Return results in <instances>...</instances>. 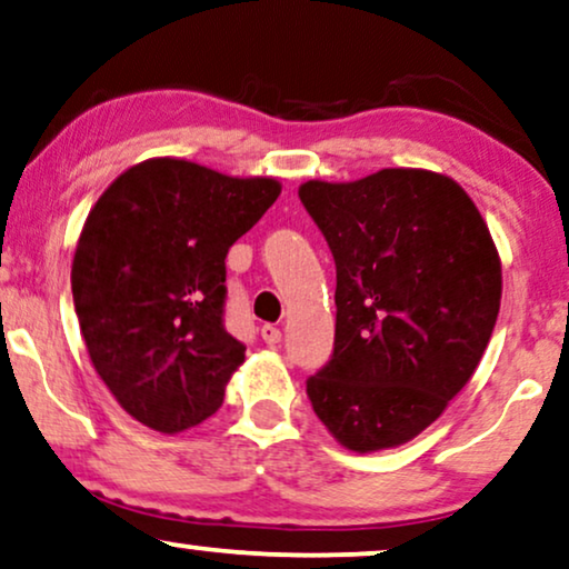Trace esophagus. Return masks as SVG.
<instances>
[{
  "label": "esophagus",
  "instance_id": "34e87169",
  "mask_svg": "<svg viewBox=\"0 0 569 569\" xmlns=\"http://www.w3.org/2000/svg\"><path fill=\"white\" fill-rule=\"evenodd\" d=\"M260 336L268 346H276L280 343V328H276V325H262L260 328Z\"/></svg>",
  "mask_w": 569,
  "mask_h": 569
}]
</instances>
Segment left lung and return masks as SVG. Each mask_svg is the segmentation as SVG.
<instances>
[{
    "label": "left lung",
    "instance_id": "1",
    "mask_svg": "<svg viewBox=\"0 0 569 569\" xmlns=\"http://www.w3.org/2000/svg\"><path fill=\"white\" fill-rule=\"evenodd\" d=\"M301 206L336 260V346L307 380L353 452L413 439L466 388L502 299V264L463 187L423 169L307 181Z\"/></svg>",
    "mask_w": 569,
    "mask_h": 569
}]
</instances>
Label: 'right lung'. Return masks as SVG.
Here are the masks:
<instances>
[{"mask_svg": "<svg viewBox=\"0 0 569 569\" xmlns=\"http://www.w3.org/2000/svg\"><path fill=\"white\" fill-rule=\"evenodd\" d=\"M276 179L150 158L98 197L72 260L90 361L132 419L177 435L213 416L244 361L226 330V254L278 200Z\"/></svg>", "mask_w": 569, "mask_h": 569, "instance_id": "add662e5", "label": "right lung"}]
</instances>
